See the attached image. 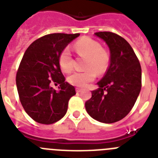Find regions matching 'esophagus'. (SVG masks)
I'll return each mask as SVG.
<instances>
[{"label": "esophagus", "mask_w": 158, "mask_h": 158, "mask_svg": "<svg viewBox=\"0 0 158 158\" xmlns=\"http://www.w3.org/2000/svg\"><path fill=\"white\" fill-rule=\"evenodd\" d=\"M81 91H82V88H79V87H77V88H76V92L79 93L81 92Z\"/></svg>", "instance_id": "esophagus-1"}]
</instances>
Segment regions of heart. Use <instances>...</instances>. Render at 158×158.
<instances>
[{
	"label": "heart",
	"instance_id": "obj_1",
	"mask_svg": "<svg viewBox=\"0 0 158 158\" xmlns=\"http://www.w3.org/2000/svg\"><path fill=\"white\" fill-rule=\"evenodd\" d=\"M75 49L79 56L87 58L85 64V68L87 70L74 72L68 77V80L73 86L83 87L95 79L96 73L99 75L105 73L109 66L110 57L98 41L89 37L79 40L75 44ZM59 64L66 73H69L73 70V58L68 48H65L60 52Z\"/></svg>",
	"mask_w": 158,
	"mask_h": 158
}]
</instances>
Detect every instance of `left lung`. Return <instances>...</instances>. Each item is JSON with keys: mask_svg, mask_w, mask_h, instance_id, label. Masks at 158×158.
I'll list each match as a JSON object with an SVG mask.
<instances>
[{"mask_svg": "<svg viewBox=\"0 0 158 158\" xmlns=\"http://www.w3.org/2000/svg\"><path fill=\"white\" fill-rule=\"evenodd\" d=\"M94 35L108 45L110 66L98 88L85 102L90 117L100 123H113L123 119L134 106L142 88V68L134 50L124 38L110 31Z\"/></svg>", "mask_w": 158, "mask_h": 158, "instance_id": "obj_1", "label": "left lung"}]
</instances>
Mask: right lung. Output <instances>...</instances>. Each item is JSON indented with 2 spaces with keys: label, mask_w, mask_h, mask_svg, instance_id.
Segmentation results:
<instances>
[{
  "label": "right lung",
  "mask_w": 158,
  "mask_h": 158,
  "mask_svg": "<svg viewBox=\"0 0 158 158\" xmlns=\"http://www.w3.org/2000/svg\"><path fill=\"white\" fill-rule=\"evenodd\" d=\"M79 33H52L31 43L25 51L16 73V82L22 106L31 118L41 124H52L67 113L75 89L65 82L59 56ZM60 84L58 91L50 87Z\"/></svg>",
  "instance_id": "add662e5"
}]
</instances>
